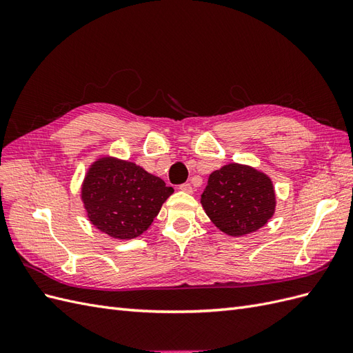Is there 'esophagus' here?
I'll use <instances>...</instances> for the list:
<instances>
[{"label":"esophagus","instance_id":"esophagus-1","mask_svg":"<svg viewBox=\"0 0 353 353\" xmlns=\"http://www.w3.org/2000/svg\"><path fill=\"white\" fill-rule=\"evenodd\" d=\"M179 190L184 191V193H193V185L188 184V183L181 184V185H179Z\"/></svg>","mask_w":353,"mask_h":353}]
</instances>
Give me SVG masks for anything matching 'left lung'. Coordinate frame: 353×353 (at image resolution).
<instances>
[{
    "instance_id": "1",
    "label": "left lung",
    "mask_w": 353,
    "mask_h": 353,
    "mask_svg": "<svg viewBox=\"0 0 353 353\" xmlns=\"http://www.w3.org/2000/svg\"><path fill=\"white\" fill-rule=\"evenodd\" d=\"M200 203L216 228L231 237L262 228L272 218L276 205L271 178L240 163L213 170Z\"/></svg>"
}]
</instances>
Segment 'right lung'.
<instances>
[{
  "instance_id": "right-lung-1",
  "label": "right lung",
  "mask_w": 353,
  "mask_h": 353,
  "mask_svg": "<svg viewBox=\"0 0 353 353\" xmlns=\"http://www.w3.org/2000/svg\"><path fill=\"white\" fill-rule=\"evenodd\" d=\"M172 193V187L141 166L104 156L87 170L81 199L95 228L113 239L131 240L147 231Z\"/></svg>"
}]
</instances>
